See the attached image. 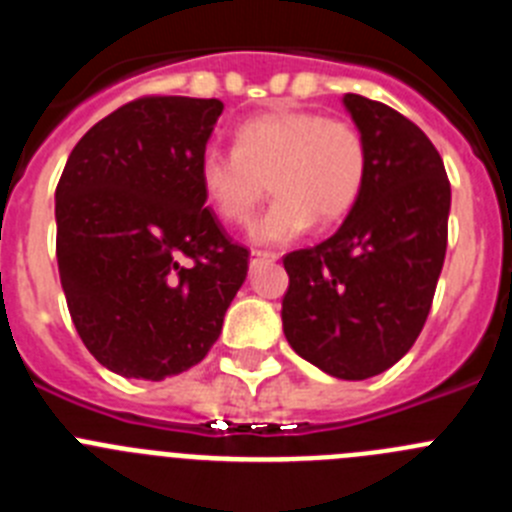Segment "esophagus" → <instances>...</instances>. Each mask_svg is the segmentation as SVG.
I'll list each match as a JSON object with an SVG mask.
<instances>
[{"mask_svg":"<svg viewBox=\"0 0 512 512\" xmlns=\"http://www.w3.org/2000/svg\"><path fill=\"white\" fill-rule=\"evenodd\" d=\"M279 256L271 251H251V269H259V266L271 264V261H277Z\"/></svg>","mask_w":512,"mask_h":512,"instance_id":"1","label":"esophagus"}]
</instances>
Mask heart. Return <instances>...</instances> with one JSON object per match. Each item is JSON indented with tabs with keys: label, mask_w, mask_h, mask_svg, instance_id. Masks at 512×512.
Wrapping results in <instances>:
<instances>
[{
	"label": "heart",
	"mask_w": 512,
	"mask_h": 512,
	"mask_svg": "<svg viewBox=\"0 0 512 512\" xmlns=\"http://www.w3.org/2000/svg\"><path fill=\"white\" fill-rule=\"evenodd\" d=\"M366 143L354 122L310 110H271L243 120L233 151L207 148L197 179L228 225L251 223L269 189L277 194L253 225L256 243H287L312 223L333 225L354 210L366 182Z\"/></svg>",
	"instance_id": "obj_1"
}]
</instances>
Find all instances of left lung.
I'll return each mask as SVG.
<instances>
[{
  "label": "left lung",
  "mask_w": 512,
  "mask_h": 512,
  "mask_svg": "<svg viewBox=\"0 0 512 512\" xmlns=\"http://www.w3.org/2000/svg\"><path fill=\"white\" fill-rule=\"evenodd\" d=\"M366 143V182L341 228L284 256L289 346L338 379L387 372L418 341L449 241L451 184L441 153L408 117L343 97Z\"/></svg>",
  "instance_id": "obj_1"
}]
</instances>
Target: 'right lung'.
<instances>
[{
    "label": "right lung",
    "mask_w": 512,
    "mask_h": 512,
    "mask_svg": "<svg viewBox=\"0 0 512 512\" xmlns=\"http://www.w3.org/2000/svg\"><path fill=\"white\" fill-rule=\"evenodd\" d=\"M220 99L148 94L84 133L56 187L63 295L89 354L120 377L200 364L248 274L205 207L197 164Z\"/></svg>",
    "instance_id": "obj_1"
}]
</instances>
